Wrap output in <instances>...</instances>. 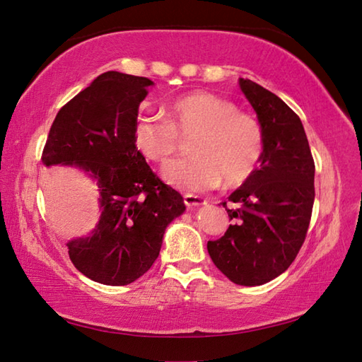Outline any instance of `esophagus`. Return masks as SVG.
<instances>
[{"mask_svg": "<svg viewBox=\"0 0 362 362\" xmlns=\"http://www.w3.org/2000/svg\"><path fill=\"white\" fill-rule=\"evenodd\" d=\"M183 202H185V205L188 206V209H193V206L204 205L205 204V199L201 197V196H197V194L187 193V194H183Z\"/></svg>", "mask_w": 362, "mask_h": 362, "instance_id": "34e87169", "label": "esophagus"}]
</instances>
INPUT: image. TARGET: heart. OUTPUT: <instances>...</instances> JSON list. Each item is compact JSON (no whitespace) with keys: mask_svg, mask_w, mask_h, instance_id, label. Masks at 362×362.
<instances>
[{"mask_svg":"<svg viewBox=\"0 0 362 362\" xmlns=\"http://www.w3.org/2000/svg\"><path fill=\"white\" fill-rule=\"evenodd\" d=\"M189 140L194 156L168 165L163 179L174 188L201 193L219 187H240L257 171L264 153V130L250 113L238 110L233 101L209 91L177 98L169 119L143 115L134 129V144L141 156L166 165Z\"/></svg>","mask_w":362,"mask_h":362,"instance_id":"b5f03b06","label":"heart"}]
</instances>
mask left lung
<instances>
[{
    "label": "left lung",
    "mask_w": 362,
    "mask_h": 362,
    "mask_svg": "<svg viewBox=\"0 0 362 362\" xmlns=\"http://www.w3.org/2000/svg\"><path fill=\"white\" fill-rule=\"evenodd\" d=\"M240 86L264 130L261 165L228 196L232 226L206 243L210 258L230 281L258 286L283 274L308 232L314 204V160L302 121L272 91L250 79Z\"/></svg>",
    "instance_id": "1"
}]
</instances>
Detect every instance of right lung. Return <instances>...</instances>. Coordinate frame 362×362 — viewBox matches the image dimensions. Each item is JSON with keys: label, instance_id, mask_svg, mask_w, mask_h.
Segmentation results:
<instances>
[{"label": "right lung", "instance_id": "right-lung-1", "mask_svg": "<svg viewBox=\"0 0 362 362\" xmlns=\"http://www.w3.org/2000/svg\"><path fill=\"white\" fill-rule=\"evenodd\" d=\"M152 81L107 71L59 110L42 161L74 165L98 182L101 218L87 238L68 243L70 259L90 280L124 286L156 263L183 197L152 171L134 144L138 107Z\"/></svg>", "mask_w": 362, "mask_h": 362}]
</instances>
